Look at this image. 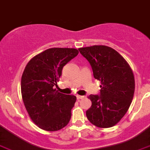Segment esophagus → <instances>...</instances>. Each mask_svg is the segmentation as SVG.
Segmentation results:
<instances>
[{"mask_svg":"<svg viewBox=\"0 0 150 150\" xmlns=\"http://www.w3.org/2000/svg\"><path fill=\"white\" fill-rule=\"evenodd\" d=\"M76 98H77L78 100H80V99L84 98H85V96H83V95H77V96H76Z\"/></svg>","mask_w":150,"mask_h":150,"instance_id":"esophagus-1","label":"esophagus"}]
</instances>
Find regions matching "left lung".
I'll use <instances>...</instances> for the list:
<instances>
[{"instance_id": "left-lung-1", "label": "left lung", "mask_w": 150, "mask_h": 150, "mask_svg": "<svg viewBox=\"0 0 150 150\" xmlns=\"http://www.w3.org/2000/svg\"><path fill=\"white\" fill-rule=\"evenodd\" d=\"M90 63L95 79L100 81L99 94H90L92 104L86 111L89 121L101 128L111 127L129 109L135 90L132 69L123 56L106 46L79 49Z\"/></svg>"}]
</instances>
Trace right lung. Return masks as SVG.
<instances>
[{
    "label": "right lung",
    "instance_id": "right-lung-1",
    "mask_svg": "<svg viewBox=\"0 0 150 150\" xmlns=\"http://www.w3.org/2000/svg\"><path fill=\"white\" fill-rule=\"evenodd\" d=\"M70 48H52L29 62L21 79V93L25 108L32 120L47 131H56L69 124L76 97L53 88L62 69L78 56Z\"/></svg>",
    "mask_w": 150,
    "mask_h": 150
}]
</instances>
